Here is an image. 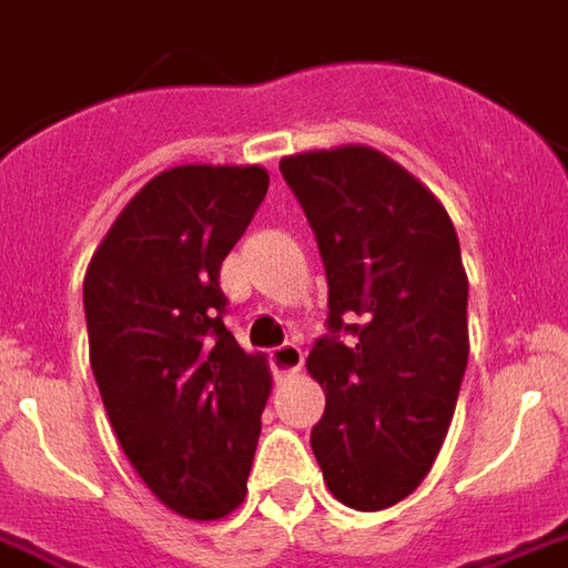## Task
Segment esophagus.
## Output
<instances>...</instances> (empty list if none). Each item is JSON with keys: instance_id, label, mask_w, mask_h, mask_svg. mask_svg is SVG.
<instances>
[{"instance_id": "esophagus-1", "label": "esophagus", "mask_w": 568, "mask_h": 568, "mask_svg": "<svg viewBox=\"0 0 568 568\" xmlns=\"http://www.w3.org/2000/svg\"><path fill=\"white\" fill-rule=\"evenodd\" d=\"M271 366H274V375L280 381L292 378V375H297L303 366V348L301 345H294V342H285V345H280V348L271 352Z\"/></svg>"}]
</instances>
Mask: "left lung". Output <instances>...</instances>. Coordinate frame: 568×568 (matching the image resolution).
Listing matches in <instances>:
<instances>
[{"instance_id": "left-lung-1", "label": "left lung", "mask_w": 568, "mask_h": 568, "mask_svg": "<svg viewBox=\"0 0 568 568\" xmlns=\"http://www.w3.org/2000/svg\"><path fill=\"white\" fill-rule=\"evenodd\" d=\"M318 241L327 336L313 453L339 504L378 513L426 479L453 423L467 352V274L447 207L369 145L280 160ZM342 332L354 341L345 346Z\"/></svg>"}]
</instances>
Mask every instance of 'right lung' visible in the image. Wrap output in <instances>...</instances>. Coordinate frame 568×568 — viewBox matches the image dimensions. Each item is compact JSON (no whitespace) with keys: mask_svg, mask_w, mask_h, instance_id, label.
<instances>
[{"mask_svg":"<svg viewBox=\"0 0 568 568\" xmlns=\"http://www.w3.org/2000/svg\"><path fill=\"white\" fill-rule=\"evenodd\" d=\"M262 166L187 163L160 172L94 250L82 306L89 361L115 438L172 513L226 518L271 396L265 354L223 324L220 265L267 193Z\"/></svg>","mask_w":568,"mask_h":568,"instance_id":"1","label":"right lung"}]
</instances>
